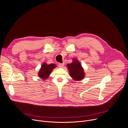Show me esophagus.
Wrapping results in <instances>:
<instances>
[{
    "mask_svg": "<svg viewBox=\"0 0 128 128\" xmlns=\"http://www.w3.org/2000/svg\"><path fill=\"white\" fill-rule=\"evenodd\" d=\"M58 65H59V67H63L64 65V63H59Z\"/></svg>",
    "mask_w": 128,
    "mask_h": 128,
    "instance_id": "esophagus-1",
    "label": "esophagus"
}]
</instances>
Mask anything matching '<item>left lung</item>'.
I'll return each instance as SVG.
<instances>
[{
  "label": "left lung",
  "mask_w": 128,
  "mask_h": 128,
  "mask_svg": "<svg viewBox=\"0 0 128 128\" xmlns=\"http://www.w3.org/2000/svg\"><path fill=\"white\" fill-rule=\"evenodd\" d=\"M70 76L74 80H80L84 78V73L81 64L78 60L74 59L73 62L67 64Z\"/></svg>",
  "instance_id": "obj_1"
}]
</instances>
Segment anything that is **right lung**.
Returning a JSON list of instances; mask_svg holds the SVG:
<instances>
[{
    "mask_svg": "<svg viewBox=\"0 0 128 128\" xmlns=\"http://www.w3.org/2000/svg\"><path fill=\"white\" fill-rule=\"evenodd\" d=\"M56 67V65L54 64L48 65L44 63L41 67L40 71L38 72V76L44 80H46L48 78L53 69Z\"/></svg>",
    "mask_w": 128,
    "mask_h": 128,
    "instance_id": "obj_1",
    "label": "right lung"
}]
</instances>
